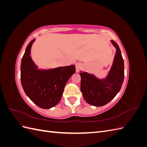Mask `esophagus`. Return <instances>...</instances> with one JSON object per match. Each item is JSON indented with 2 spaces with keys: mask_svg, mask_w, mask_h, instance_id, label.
Masks as SVG:
<instances>
[{
  "mask_svg": "<svg viewBox=\"0 0 147 147\" xmlns=\"http://www.w3.org/2000/svg\"><path fill=\"white\" fill-rule=\"evenodd\" d=\"M82 68V64L80 63H78L76 64V70L77 72H78L80 70H81Z\"/></svg>",
  "mask_w": 147,
  "mask_h": 147,
  "instance_id": "esophagus-1",
  "label": "esophagus"
}]
</instances>
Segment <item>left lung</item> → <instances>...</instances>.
Returning <instances> with one entry per match:
<instances>
[{
    "label": "left lung",
    "instance_id": "left-lung-1",
    "mask_svg": "<svg viewBox=\"0 0 147 147\" xmlns=\"http://www.w3.org/2000/svg\"><path fill=\"white\" fill-rule=\"evenodd\" d=\"M116 48V55L110 72L105 79H98L94 75L80 72L81 91L89 104L100 107L107 104L116 96L124 81V61L118 44L111 41Z\"/></svg>",
    "mask_w": 147,
    "mask_h": 147
}]
</instances>
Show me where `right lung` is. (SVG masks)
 I'll return each mask as SVG.
<instances>
[{
  "label": "right lung",
  "mask_w": 147,
  "mask_h": 147,
  "mask_svg": "<svg viewBox=\"0 0 147 147\" xmlns=\"http://www.w3.org/2000/svg\"><path fill=\"white\" fill-rule=\"evenodd\" d=\"M35 39L26 47L21 63V82L29 98L39 107L50 109L60 101L65 84L76 72L74 65L38 70L30 56Z\"/></svg>",
  "instance_id": "add662e5"
}]
</instances>
